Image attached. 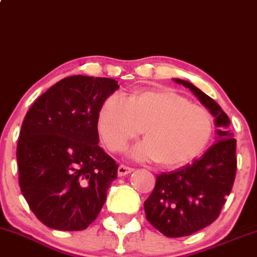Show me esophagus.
I'll return each mask as SVG.
<instances>
[{"instance_id":"34e87169","label":"esophagus","mask_w":257,"mask_h":257,"mask_svg":"<svg viewBox=\"0 0 257 257\" xmlns=\"http://www.w3.org/2000/svg\"><path fill=\"white\" fill-rule=\"evenodd\" d=\"M132 171H134V169H132V167H128V166H125V165H120L119 169H117V175H119V176H126V175L131 174Z\"/></svg>"}]
</instances>
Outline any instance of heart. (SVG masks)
<instances>
[{"label": "heart", "instance_id": "obj_1", "mask_svg": "<svg viewBox=\"0 0 257 257\" xmlns=\"http://www.w3.org/2000/svg\"><path fill=\"white\" fill-rule=\"evenodd\" d=\"M147 138L132 147L137 160L177 167L198 157L212 134V117L172 91H146L130 99L119 93L103 103L98 131L106 148L119 152L143 132Z\"/></svg>", "mask_w": 257, "mask_h": 257}]
</instances>
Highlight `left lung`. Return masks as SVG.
<instances>
[{
	"label": "left lung",
	"instance_id": "8db88e82",
	"mask_svg": "<svg viewBox=\"0 0 257 257\" xmlns=\"http://www.w3.org/2000/svg\"><path fill=\"white\" fill-rule=\"evenodd\" d=\"M174 81L198 97L214 115L217 127L216 143L192 164L157 176L154 189L144 201L147 221L166 237L178 238L205 228L218 217L234 183L237 141L228 115L211 97L191 82Z\"/></svg>",
	"mask_w": 257,
	"mask_h": 257
}]
</instances>
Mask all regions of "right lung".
<instances>
[{
	"label": "right lung",
	"instance_id": "right-lung-1",
	"mask_svg": "<svg viewBox=\"0 0 257 257\" xmlns=\"http://www.w3.org/2000/svg\"><path fill=\"white\" fill-rule=\"evenodd\" d=\"M117 88L113 79L74 75L25 115L17 146L20 191L50 228L86 229L104 205L119 165L98 146V115Z\"/></svg>",
	"mask_w": 257,
	"mask_h": 257
}]
</instances>
